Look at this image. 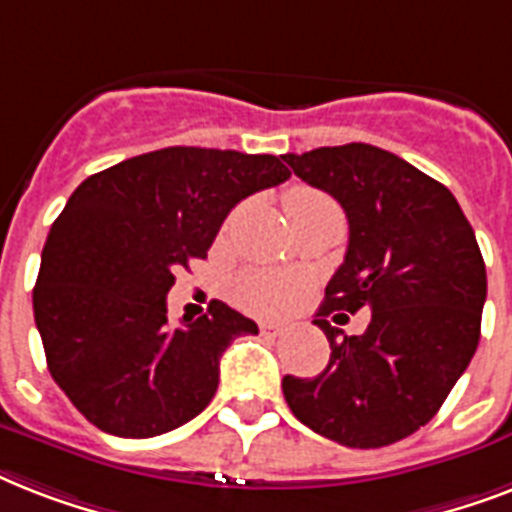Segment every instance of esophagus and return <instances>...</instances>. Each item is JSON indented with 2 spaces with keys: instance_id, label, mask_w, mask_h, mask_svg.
I'll use <instances>...</instances> for the list:
<instances>
[{
  "instance_id": "esophagus-1",
  "label": "esophagus",
  "mask_w": 512,
  "mask_h": 512,
  "mask_svg": "<svg viewBox=\"0 0 512 512\" xmlns=\"http://www.w3.org/2000/svg\"><path fill=\"white\" fill-rule=\"evenodd\" d=\"M260 332H263V335L276 337L284 332V327H281V324H273V321H263V324H260Z\"/></svg>"
}]
</instances>
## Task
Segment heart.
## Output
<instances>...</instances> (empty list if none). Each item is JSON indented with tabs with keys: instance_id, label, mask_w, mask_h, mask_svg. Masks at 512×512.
<instances>
[{
	"instance_id": "1",
	"label": "heart",
	"mask_w": 512,
	"mask_h": 512,
	"mask_svg": "<svg viewBox=\"0 0 512 512\" xmlns=\"http://www.w3.org/2000/svg\"><path fill=\"white\" fill-rule=\"evenodd\" d=\"M305 199H324V196L316 191H308V188H295V191H289L287 204ZM231 292L236 305L244 308V311L257 313V316H279L295 303L297 287L295 281L289 276H281V273L247 271L233 281Z\"/></svg>"
}]
</instances>
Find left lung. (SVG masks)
<instances>
[{"label":"left lung","instance_id":"left-lung-1","mask_svg":"<svg viewBox=\"0 0 512 512\" xmlns=\"http://www.w3.org/2000/svg\"><path fill=\"white\" fill-rule=\"evenodd\" d=\"M284 162L335 196L350 228L313 321L332 348L329 364L311 380L287 374L284 398L337 444H396L433 420L478 348L486 265L476 233L446 185L377 146L313 148ZM361 307L373 311L364 336L326 321Z\"/></svg>","mask_w":512,"mask_h":512}]
</instances>
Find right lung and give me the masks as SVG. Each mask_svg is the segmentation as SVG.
<instances>
[{"mask_svg": "<svg viewBox=\"0 0 512 512\" xmlns=\"http://www.w3.org/2000/svg\"><path fill=\"white\" fill-rule=\"evenodd\" d=\"M284 159V156H281ZM279 156L172 146L84 180L52 223L34 319L52 380L122 438H151L204 412L220 356L257 324L220 300L167 324L177 268L204 260L241 199L284 183Z\"/></svg>", "mask_w": 512, "mask_h": 512, "instance_id": "right-lung-1", "label": "right lung"}]
</instances>
